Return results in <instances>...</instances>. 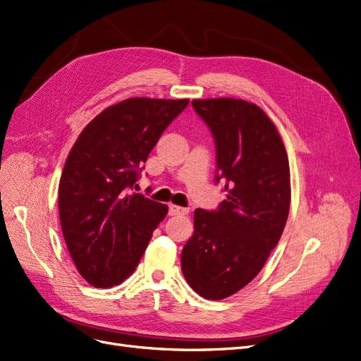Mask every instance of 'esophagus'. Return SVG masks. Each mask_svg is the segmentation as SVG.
Returning <instances> with one entry per match:
<instances>
[{
    "mask_svg": "<svg viewBox=\"0 0 361 361\" xmlns=\"http://www.w3.org/2000/svg\"><path fill=\"white\" fill-rule=\"evenodd\" d=\"M189 212V208H183L178 205H169V216H184Z\"/></svg>",
    "mask_w": 361,
    "mask_h": 361,
    "instance_id": "obj_1",
    "label": "esophagus"
}]
</instances>
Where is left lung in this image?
Here are the masks:
<instances>
[{
	"label": "left lung",
	"mask_w": 361,
	"mask_h": 361,
	"mask_svg": "<svg viewBox=\"0 0 361 361\" xmlns=\"http://www.w3.org/2000/svg\"><path fill=\"white\" fill-rule=\"evenodd\" d=\"M216 141V183L228 197L195 211L181 271L205 299L221 300L256 278L286 228L290 166L284 142L259 105L235 98L193 99Z\"/></svg>",
	"instance_id": "left-lung-1"
}]
</instances>
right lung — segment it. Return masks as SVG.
Masks as SVG:
<instances>
[{
    "mask_svg": "<svg viewBox=\"0 0 361 361\" xmlns=\"http://www.w3.org/2000/svg\"><path fill=\"white\" fill-rule=\"evenodd\" d=\"M189 99L129 98L101 111L80 133L59 181L66 248L86 281L118 286L135 271L168 207L132 193L142 164Z\"/></svg>",
    "mask_w": 361,
    "mask_h": 361,
    "instance_id": "right-lung-1",
    "label": "right lung"
}]
</instances>
